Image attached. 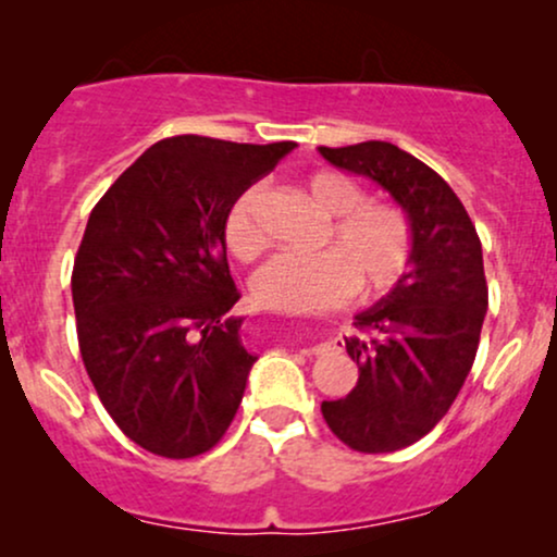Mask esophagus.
Returning <instances> with one entry per match:
<instances>
[{
	"label": "esophagus",
	"mask_w": 557,
	"mask_h": 557,
	"mask_svg": "<svg viewBox=\"0 0 557 557\" xmlns=\"http://www.w3.org/2000/svg\"><path fill=\"white\" fill-rule=\"evenodd\" d=\"M311 354H327V350H332V345L330 343H319V345H314V348H309Z\"/></svg>",
	"instance_id": "obj_1"
}]
</instances>
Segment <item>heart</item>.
<instances>
[{"mask_svg":"<svg viewBox=\"0 0 557 557\" xmlns=\"http://www.w3.org/2000/svg\"><path fill=\"white\" fill-rule=\"evenodd\" d=\"M311 207L324 216L317 253H280L253 274L251 293L264 309L283 314H311L343 304L354 293L380 296L408 270L413 230L400 207L367 201L354 177L343 172H314L304 185ZM261 188L251 185L230 203L225 214L227 251L238 261H253L267 238L259 225Z\"/></svg>","mask_w":557,"mask_h":557,"instance_id":"obj_1","label":"heart"}]
</instances>
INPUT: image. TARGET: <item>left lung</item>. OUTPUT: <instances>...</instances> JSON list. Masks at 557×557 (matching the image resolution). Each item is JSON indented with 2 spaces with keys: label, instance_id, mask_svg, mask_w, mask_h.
Here are the masks:
<instances>
[{
  "label": "left lung",
  "instance_id": "8db88e82",
  "mask_svg": "<svg viewBox=\"0 0 557 557\" xmlns=\"http://www.w3.org/2000/svg\"><path fill=\"white\" fill-rule=\"evenodd\" d=\"M319 154L385 188L411 220L408 272L356 314L363 337H345L359 382L345 398L322 403L345 445L393 453L434 430L471 372L487 314L482 243L450 185L395 144L319 146Z\"/></svg>",
  "mask_w": 557,
  "mask_h": 557
}]
</instances>
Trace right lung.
Here are the masks:
<instances>
[{
    "instance_id": "1",
    "label": "right lung",
    "mask_w": 557,
    "mask_h": 557,
    "mask_svg": "<svg viewBox=\"0 0 557 557\" xmlns=\"http://www.w3.org/2000/svg\"><path fill=\"white\" fill-rule=\"evenodd\" d=\"M296 149L175 136L101 196L73 267L78 345L107 413L133 443L194 458L235 419L257 356L222 225L230 203Z\"/></svg>"
}]
</instances>
